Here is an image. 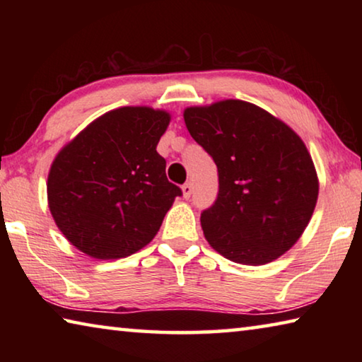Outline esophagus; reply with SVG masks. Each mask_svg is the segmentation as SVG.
<instances>
[{"instance_id": "obj_1", "label": "esophagus", "mask_w": 362, "mask_h": 362, "mask_svg": "<svg viewBox=\"0 0 362 362\" xmlns=\"http://www.w3.org/2000/svg\"><path fill=\"white\" fill-rule=\"evenodd\" d=\"M182 192H183V198L188 199L189 196H192V193H193V183H192V182L183 183V185H182Z\"/></svg>"}]
</instances>
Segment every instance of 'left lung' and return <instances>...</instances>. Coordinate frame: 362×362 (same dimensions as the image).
Here are the masks:
<instances>
[{
  "mask_svg": "<svg viewBox=\"0 0 362 362\" xmlns=\"http://www.w3.org/2000/svg\"><path fill=\"white\" fill-rule=\"evenodd\" d=\"M183 118L218 173L216 203L201 212L206 240L244 265L278 259L306 228L320 189L302 139L243 100L187 108Z\"/></svg>",
  "mask_w": 362,
  "mask_h": 362,
  "instance_id": "8db88e82",
  "label": "left lung"
}]
</instances>
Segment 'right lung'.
Wrapping results in <instances>:
<instances>
[{
	"instance_id": "right-lung-1",
	"label": "right lung",
	"mask_w": 362,
	"mask_h": 362,
	"mask_svg": "<svg viewBox=\"0 0 362 362\" xmlns=\"http://www.w3.org/2000/svg\"><path fill=\"white\" fill-rule=\"evenodd\" d=\"M170 116L148 107L108 112L54 159L49 209L66 240L94 259H121L146 246L182 189L156 151Z\"/></svg>"
}]
</instances>
